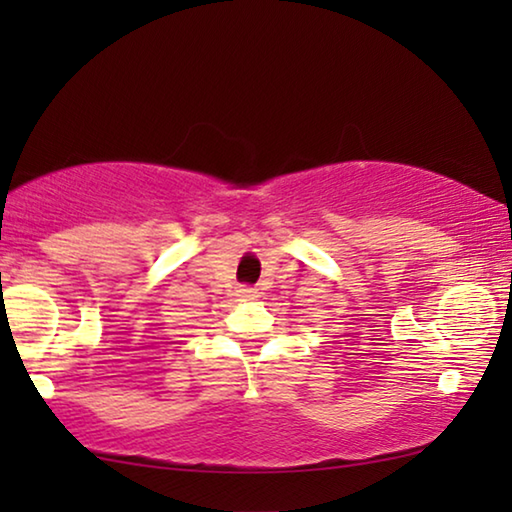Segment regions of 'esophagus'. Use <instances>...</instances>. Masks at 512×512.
<instances>
[{
    "instance_id": "1",
    "label": "esophagus",
    "mask_w": 512,
    "mask_h": 512,
    "mask_svg": "<svg viewBox=\"0 0 512 512\" xmlns=\"http://www.w3.org/2000/svg\"><path fill=\"white\" fill-rule=\"evenodd\" d=\"M237 296H239L241 300H255V298H259V293H257V289L239 287V289H237Z\"/></svg>"
}]
</instances>
